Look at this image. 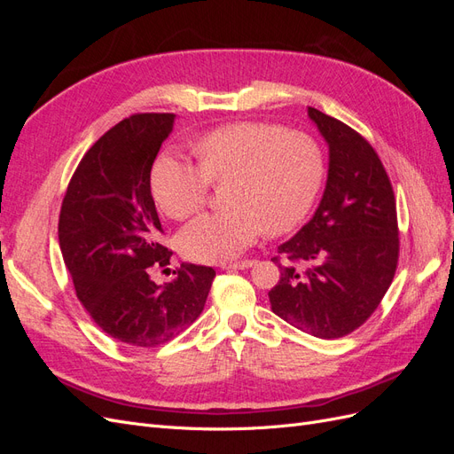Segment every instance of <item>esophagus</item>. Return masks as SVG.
Segmentation results:
<instances>
[{"label":"esophagus","mask_w":454,"mask_h":454,"mask_svg":"<svg viewBox=\"0 0 454 454\" xmlns=\"http://www.w3.org/2000/svg\"><path fill=\"white\" fill-rule=\"evenodd\" d=\"M252 265H255L254 259H244V261H235V263H223L222 267L225 270H239V269H250Z\"/></svg>","instance_id":"1"}]
</instances>
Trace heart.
<instances>
[{"instance_id":"heart-1","label":"heart","mask_w":454,"mask_h":454,"mask_svg":"<svg viewBox=\"0 0 454 454\" xmlns=\"http://www.w3.org/2000/svg\"><path fill=\"white\" fill-rule=\"evenodd\" d=\"M199 164L172 153L151 170V195L172 219L202 210L212 185H227L229 210L189 223L182 252L202 263L239 257L261 231L284 235L303 222L324 177L322 147L305 132H286L263 121H240L206 132L197 142Z\"/></svg>"}]
</instances>
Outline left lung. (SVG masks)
<instances>
[{
	"label": "left lung",
	"mask_w": 454,
	"mask_h": 454,
	"mask_svg": "<svg viewBox=\"0 0 454 454\" xmlns=\"http://www.w3.org/2000/svg\"><path fill=\"white\" fill-rule=\"evenodd\" d=\"M309 117L329 145L327 184L310 222L278 246L287 265H278L280 280L269 299L272 312L301 332L339 339L365 324L388 292L400 259V229L394 189L377 151L339 119L314 107Z\"/></svg>",
	"instance_id": "obj_1"
}]
</instances>
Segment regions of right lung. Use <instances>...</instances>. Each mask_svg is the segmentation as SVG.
I'll return each mask as SVG.
<instances>
[{
  "mask_svg": "<svg viewBox=\"0 0 454 454\" xmlns=\"http://www.w3.org/2000/svg\"><path fill=\"white\" fill-rule=\"evenodd\" d=\"M174 117L136 114L96 140L67 184L59 217L81 305L104 333L142 348L164 345L193 324L215 277L212 267L182 263L167 286L151 278L172 255L159 242L149 180Z\"/></svg>",
  "mask_w": 454,
  "mask_h": 454,
  "instance_id": "add662e5",
  "label": "right lung"
}]
</instances>
